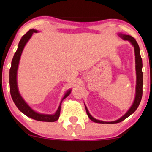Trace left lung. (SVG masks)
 <instances>
[{"instance_id": "8db88e82", "label": "left lung", "mask_w": 152, "mask_h": 152, "mask_svg": "<svg viewBox=\"0 0 152 152\" xmlns=\"http://www.w3.org/2000/svg\"><path fill=\"white\" fill-rule=\"evenodd\" d=\"M118 36L121 37L122 39L125 41H129V42L133 45V46L134 48V52H135V61H136V97H135V99L134 101V103L132 105V107H130V109L128 110L127 112L124 114V115L117 120L112 122H104L102 121V120H99L95 119L93 117L92 115L89 113L88 111V109L85 105V108H86V113L88 115V118L92 120L93 122H97V123H107V124H115L118 123L123 121L124 120H125L126 118H128L129 116H130L132 114L135 112V111L137 109V108L138 107L139 104H140L141 99H142V86H143V75L142 71V58L140 57V48L138 43L136 42V39L132 36L129 35H126L122 34V33H119Z\"/></svg>"}]
</instances>
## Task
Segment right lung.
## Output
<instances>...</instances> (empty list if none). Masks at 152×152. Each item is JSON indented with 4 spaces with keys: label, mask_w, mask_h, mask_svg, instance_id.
Here are the masks:
<instances>
[{
    "label": "right lung",
    "mask_w": 152,
    "mask_h": 152,
    "mask_svg": "<svg viewBox=\"0 0 152 152\" xmlns=\"http://www.w3.org/2000/svg\"><path fill=\"white\" fill-rule=\"evenodd\" d=\"M38 32V30L31 29L26 33V34L22 37L21 39L19 41L18 45V49L14 54L13 59L12 61V66L10 70V93H11L12 98L13 99L14 104L16 107L23 113L28 116V117L32 118V119L38 120V121L42 122H55L59 118L60 111H61V102L66 97H67L70 95L71 90H68L67 92L65 93L63 98H62L61 103H60L59 107L58 108L57 111L55 112V114L53 115H48V114H42L39 113L38 112L34 111L32 108H30L28 104H27L21 95H20L19 91L18 89L17 86V70L18 67V64H19L20 58L21 56L22 52L23 50L25 45L27 42L29 41V39L31 38L33 33Z\"/></svg>",
    "instance_id": "1"
}]
</instances>
